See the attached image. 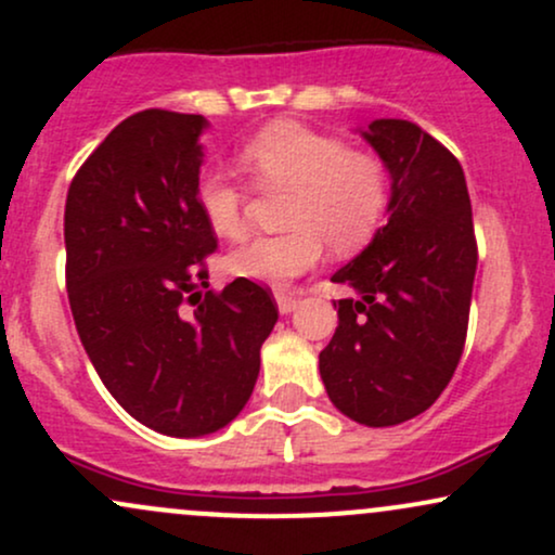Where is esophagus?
Segmentation results:
<instances>
[{
	"mask_svg": "<svg viewBox=\"0 0 555 555\" xmlns=\"http://www.w3.org/2000/svg\"><path fill=\"white\" fill-rule=\"evenodd\" d=\"M276 305H279V313L289 315L292 310H297L299 299L295 295H284V292H276Z\"/></svg>",
	"mask_w": 555,
	"mask_h": 555,
	"instance_id": "esophagus-1",
	"label": "esophagus"
}]
</instances>
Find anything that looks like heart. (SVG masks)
I'll use <instances>...</instances> for the list:
<instances>
[{
    "instance_id": "heart-1",
    "label": "heart",
    "mask_w": 555,
    "mask_h": 555,
    "mask_svg": "<svg viewBox=\"0 0 555 555\" xmlns=\"http://www.w3.org/2000/svg\"><path fill=\"white\" fill-rule=\"evenodd\" d=\"M260 190L289 193V232L260 237L232 253L229 271L256 282L284 284L310 271L326 253L365 245L384 219L388 184L378 158L349 151L344 140L297 122L271 125L242 151ZM195 203L216 237L242 242L250 232L245 188L221 169L197 177Z\"/></svg>"
}]
</instances>
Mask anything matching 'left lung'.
I'll return each mask as SVG.
<instances>
[{
    "label": "left lung",
    "mask_w": 555,
    "mask_h": 555,
    "mask_svg": "<svg viewBox=\"0 0 555 555\" xmlns=\"http://www.w3.org/2000/svg\"><path fill=\"white\" fill-rule=\"evenodd\" d=\"M362 138L391 175L388 221L331 276L358 297L321 358L336 410L367 428L417 417L441 397L467 339L477 242L462 164L406 119H373Z\"/></svg>",
    "instance_id": "obj_1"
}]
</instances>
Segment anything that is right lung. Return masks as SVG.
<instances>
[{
    "mask_svg": "<svg viewBox=\"0 0 555 555\" xmlns=\"http://www.w3.org/2000/svg\"><path fill=\"white\" fill-rule=\"evenodd\" d=\"M206 127L201 114H132L86 158L65 206L82 347L138 423L175 438L240 415L279 318L271 289L250 279L208 289L216 234L195 203Z\"/></svg>",
    "mask_w": 555,
    "mask_h": 555,
    "instance_id": "add662e5",
    "label": "right lung"
}]
</instances>
